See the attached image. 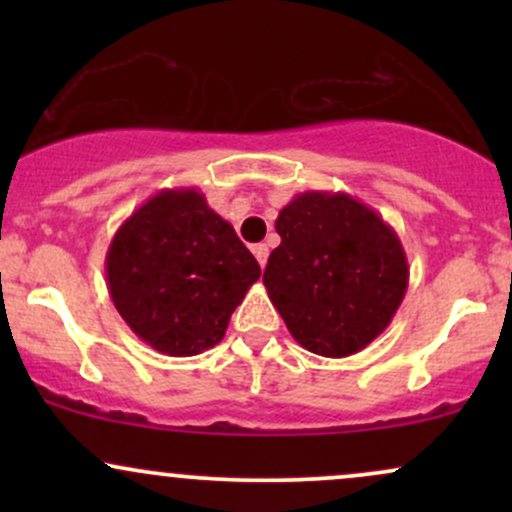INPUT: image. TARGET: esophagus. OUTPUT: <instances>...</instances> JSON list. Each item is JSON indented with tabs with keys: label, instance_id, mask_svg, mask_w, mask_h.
<instances>
[{
	"label": "esophagus",
	"instance_id": "34e87169",
	"mask_svg": "<svg viewBox=\"0 0 512 512\" xmlns=\"http://www.w3.org/2000/svg\"><path fill=\"white\" fill-rule=\"evenodd\" d=\"M252 255L257 257V262H260V267H264L267 264V257H269V248L264 243H257L252 245Z\"/></svg>",
	"mask_w": 512,
	"mask_h": 512
}]
</instances>
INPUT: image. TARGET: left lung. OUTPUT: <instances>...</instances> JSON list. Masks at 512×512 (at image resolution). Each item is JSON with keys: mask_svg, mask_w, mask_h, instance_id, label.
Masks as SVG:
<instances>
[{"mask_svg": "<svg viewBox=\"0 0 512 512\" xmlns=\"http://www.w3.org/2000/svg\"><path fill=\"white\" fill-rule=\"evenodd\" d=\"M281 245L264 289L291 337L344 358L385 332L402 305L409 264L395 228L344 192H303L279 211Z\"/></svg>", "mask_w": 512, "mask_h": 512, "instance_id": "obj_1", "label": "left lung"}]
</instances>
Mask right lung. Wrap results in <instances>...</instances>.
<instances>
[{
    "instance_id": "add662e5",
    "label": "right lung",
    "mask_w": 512,
    "mask_h": 512,
    "mask_svg": "<svg viewBox=\"0 0 512 512\" xmlns=\"http://www.w3.org/2000/svg\"><path fill=\"white\" fill-rule=\"evenodd\" d=\"M260 264L195 187L161 190L117 228L105 255L117 313L151 349L197 356L226 334Z\"/></svg>"
}]
</instances>
